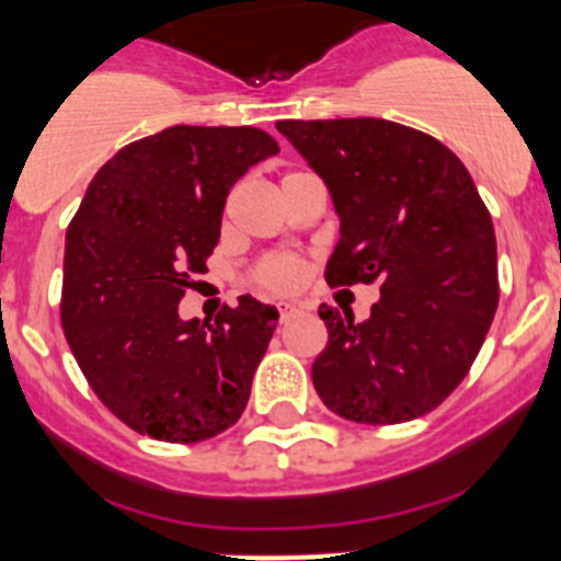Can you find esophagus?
<instances>
[{
	"instance_id": "34e87169",
	"label": "esophagus",
	"mask_w": 561,
	"mask_h": 561,
	"mask_svg": "<svg viewBox=\"0 0 561 561\" xmlns=\"http://www.w3.org/2000/svg\"><path fill=\"white\" fill-rule=\"evenodd\" d=\"M304 312V304L298 301H279V320L287 322L293 320V317H298Z\"/></svg>"
}]
</instances>
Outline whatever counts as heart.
Here are the masks:
<instances>
[{
  "instance_id": "obj_1",
  "label": "heart",
  "mask_w": 561,
  "mask_h": 561,
  "mask_svg": "<svg viewBox=\"0 0 561 561\" xmlns=\"http://www.w3.org/2000/svg\"><path fill=\"white\" fill-rule=\"evenodd\" d=\"M304 265L301 260L293 254H276V257L265 260L257 271L260 285L271 287V290H293L301 282Z\"/></svg>"
}]
</instances>
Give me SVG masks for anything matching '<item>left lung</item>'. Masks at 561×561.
<instances>
[{
	"mask_svg": "<svg viewBox=\"0 0 561 561\" xmlns=\"http://www.w3.org/2000/svg\"><path fill=\"white\" fill-rule=\"evenodd\" d=\"M339 214L328 285H380L371 317L320 307L312 366L322 404L390 426L443 404L467 377L500 301L491 214L437 138L386 118L276 122Z\"/></svg>",
	"mask_w": 561,
	"mask_h": 561,
	"instance_id": "obj_1",
	"label": "left lung"
}]
</instances>
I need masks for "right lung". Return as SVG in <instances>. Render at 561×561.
<instances>
[{
  "instance_id": "add662e5",
  "label": "right lung",
  "mask_w": 561,
  "mask_h": 561,
  "mask_svg": "<svg viewBox=\"0 0 561 561\" xmlns=\"http://www.w3.org/2000/svg\"><path fill=\"white\" fill-rule=\"evenodd\" d=\"M279 144L254 127L175 124L124 146L65 239L61 328L100 401L138 434L203 443L244 412L279 312L241 296L214 325L181 320L230 186Z\"/></svg>"
}]
</instances>
